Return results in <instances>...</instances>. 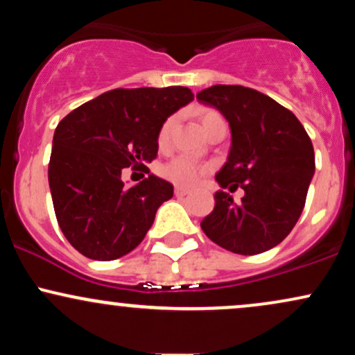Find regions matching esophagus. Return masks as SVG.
<instances>
[{"label":"esophagus","instance_id":"esophagus-1","mask_svg":"<svg viewBox=\"0 0 355 355\" xmlns=\"http://www.w3.org/2000/svg\"><path fill=\"white\" fill-rule=\"evenodd\" d=\"M189 189H183V187H177V189H175V195H177V197H185V195H189Z\"/></svg>","mask_w":355,"mask_h":355}]
</instances>
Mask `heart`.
I'll use <instances>...</instances> for the list:
<instances>
[{
    "label": "heart",
    "instance_id": "obj_1",
    "mask_svg": "<svg viewBox=\"0 0 355 355\" xmlns=\"http://www.w3.org/2000/svg\"><path fill=\"white\" fill-rule=\"evenodd\" d=\"M215 118H222L218 113L210 112V110H205V112L200 113V121L202 126L210 123ZM170 130H172V120H166L164 126L160 128V133H158V145L164 146L168 141ZM160 173L164 175L166 180H170L175 185L180 187H191L195 185L202 178V175L205 173V166L197 164L195 160H191L190 157H185V155H180V157H175L173 160H170L168 164L162 166Z\"/></svg>",
    "mask_w": 355,
    "mask_h": 355
}]
</instances>
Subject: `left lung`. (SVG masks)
<instances>
[{
  "label": "left lung",
  "instance_id": "1",
  "mask_svg": "<svg viewBox=\"0 0 355 355\" xmlns=\"http://www.w3.org/2000/svg\"><path fill=\"white\" fill-rule=\"evenodd\" d=\"M230 126V150L215 175L220 189H243L242 202L215 191V207L200 227L211 242L240 255L279 245L302 214L315 172L313 146L291 110L239 85H214L197 93Z\"/></svg>",
  "mask_w": 355,
  "mask_h": 355
}]
</instances>
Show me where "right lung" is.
I'll use <instances>...</instances> for the list:
<instances>
[{"mask_svg": "<svg viewBox=\"0 0 355 355\" xmlns=\"http://www.w3.org/2000/svg\"><path fill=\"white\" fill-rule=\"evenodd\" d=\"M193 100L185 87L112 89L60 121L53 135L48 182L63 235L80 254L115 260L132 252L152 227L173 185L157 175L133 187L123 168L150 172L166 118Z\"/></svg>", "mask_w": 355, "mask_h": 355, "instance_id": "right-lung-1", "label": "right lung"}]
</instances>
